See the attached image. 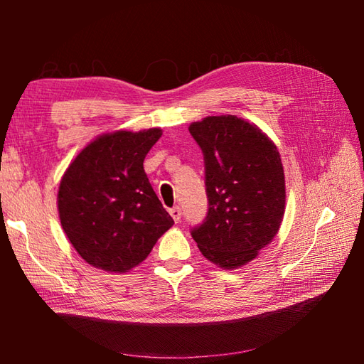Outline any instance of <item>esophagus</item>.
Returning a JSON list of instances; mask_svg holds the SVG:
<instances>
[{"label": "esophagus", "instance_id": "obj_1", "mask_svg": "<svg viewBox=\"0 0 364 364\" xmlns=\"http://www.w3.org/2000/svg\"><path fill=\"white\" fill-rule=\"evenodd\" d=\"M168 213H170V215H172L173 220H175L176 223L181 220V208H180V206H173V208H170Z\"/></svg>", "mask_w": 364, "mask_h": 364}]
</instances>
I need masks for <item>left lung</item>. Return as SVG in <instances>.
I'll return each mask as SVG.
<instances>
[{
	"label": "left lung",
	"mask_w": 364,
	"mask_h": 364,
	"mask_svg": "<svg viewBox=\"0 0 364 364\" xmlns=\"http://www.w3.org/2000/svg\"><path fill=\"white\" fill-rule=\"evenodd\" d=\"M203 153L208 213L191 230L205 258L223 269L244 266L272 241L284 214V173L262 131L219 115L189 127Z\"/></svg>",
	"instance_id": "1"
}]
</instances>
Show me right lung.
Segmentation results:
<instances>
[{"label":"right lung","mask_w":364,"mask_h":364,"mask_svg":"<svg viewBox=\"0 0 364 364\" xmlns=\"http://www.w3.org/2000/svg\"><path fill=\"white\" fill-rule=\"evenodd\" d=\"M161 134L159 128L103 134L65 170L58 194L60 225L94 267L128 272L173 225L144 170Z\"/></svg>","instance_id":"obj_1"}]
</instances>
